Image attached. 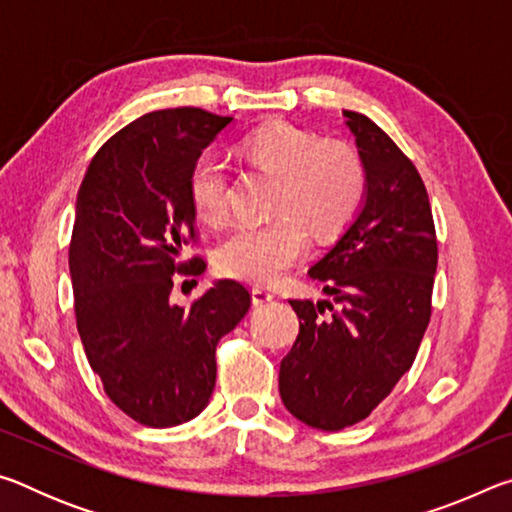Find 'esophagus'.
<instances>
[{
	"label": "esophagus",
	"mask_w": 512,
	"mask_h": 512,
	"mask_svg": "<svg viewBox=\"0 0 512 512\" xmlns=\"http://www.w3.org/2000/svg\"><path fill=\"white\" fill-rule=\"evenodd\" d=\"M275 298V293L271 289H264V287H253V305H266V302H271Z\"/></svg>",
	"instance_id": "obj_1"
}]
</instances>
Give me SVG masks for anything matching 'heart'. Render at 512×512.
<instances>
[{
    "instance_id": "heart-1",
    "label": "heart",
    "mask_w": 512,
    "mask_h": 512,
    "mask_svg": "<svg viewBox=\"0 0 512 512\" xmlns=\"http://www.w3.org/2000/svg\"><path fill=\"white\" fill-rule=\"evenodd\" d=\"M241 153L255 169L275 178L266 223H241L214 250L223 275L253 284H271L298 264L318 239L339 235L357 216L366 169L357 149L345 140L307 128L275 124L241 142ZM187 196L205 223L219 225L230 210V173L214 153L198 155L189 169Z\"/></svg>"
}]
</instances>
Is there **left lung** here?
Returning a JSON list of instances; mask_svg holds the SVG:
<instances>
[{
	"mask_svg": "<svg viewBox=\"0 0 512 512\" xmlns=\"http://www.w3.org/2000/svg\"><path fill=\"white\" fill-rule=\"evenodd\" d=\"M343 115L366 169V203L309 268L334 302L289 300L300 332L280 363L284 406L323 431L366 420L411 370L431 318L438 264L436 225L415 164L375 121L352 110Z\"/></svg>",
	"mask_w": 512,
	"mask_h": 512,
	"instance_id": "left-lung-1",
	"label": "left lung"
}]
</instances>
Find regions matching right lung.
<instances>
[{"label":"right lung","mask_w":512,"mask_h":512,"mask_svg":"<svg viewBox=\"0 0 512 512\" xmlns=\"http://www.w3.org/2000/svg\"><path fill=\"white\" fill-rule=\"evenodd\" d=\"M232 117L169 108L121 128L94 155L69 241L74 314L110 402L146 427H176L210 402L216 345L248 314L250 293L219 280L189 307L169 293L198 277L189 169ZM194 282V280H192Z\"/></svg>","instance_id":"obj_1"}]
</instances>
